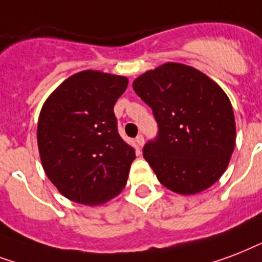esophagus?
<instances>
[{"label": "esophagus", "mask_w": 262, "mask_h": 262, "mask_svg": "<svg viewBox=\"0 0 262 262\" xmlns=\"http://www.w3.org/2000/svg\"><path fill=\"white\" fill-rule=\"evenodd\" d=\"M135 142H137L139 147H142V146H143V143H145V139H143V137H142V135H138L137 139H135Z\"/></svg>", "instance_id": "1"}]
</instances>
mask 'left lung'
Wrapping results in <instances>:
<instances>
[{"instance_id": "left-lung-1", "label": "left lung", "mask_w": 262, "mask_h": 262, "mask_svg": "<svg viewBox=\"0 0 262 262\" xmlns=\"http://www.w3.org/2000/svg\"><path fill=\"white\" fill-rule=\"evenodd\" d=\"M134 91L149 105L159 137L143 157L163 186L182 195L217 182L230 164L236 128L230 98L190 66L165 62L138 76Z\"/></svg>"}]
</instances>
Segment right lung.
Listing matches in <instances>:
<instances>
[{
  "instance_id": "obj_1",
  "label": "right lung",
  "mask_w": 262,
  "mask_h": 262,
  "mask_svg": "<svg viewBox=\"0 0 262 262\" xmlns=\"http://www.w3.org/2000/svg\"><path fill=\"white\" fill-rule=\"evenodd\" d=\"M127 86L125 76L87 70L45 101L36 129L40 163L68 200L95 206L124 188L135 150L117 133L113 106Z\"/></svg>"
}]
</instances>
